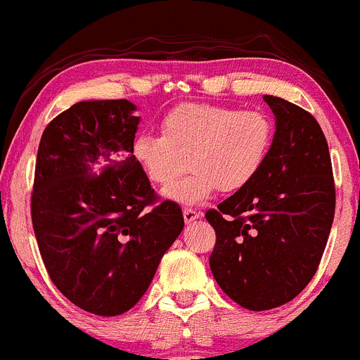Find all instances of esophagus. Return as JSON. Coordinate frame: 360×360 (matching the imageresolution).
Returning <instances> with one entry per match:
<instances>
[{
  "label": "esophagus",
  "mask_w": 360,
  "mask_h": 360,
  "mask_svg": "<svg viewBox=\"0 0 360 360\" xmlns=\"http://www.w3.org/2000/svg\"><path fill=\"white\" fill-rule=\"evenodd\" d=\"M183 215H184V222L186 224H191V222H195V220L201 219V212L193 210V208H184Z\"/></svg>",
  "instance_id": "1"
}]
</instances>
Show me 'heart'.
Listing matches in <instances>:
<instances>
[{
    "mask_svg": "<svg viewBox=\"0 0 360 360\" xmlns=\"http://www.w3.org/2000/svg\"><path fill=\"white\" fill-rule=\"evenodd\" d=\"M162 135L143 131L133 140V157L150 183L165 186L167 198L195 205L217 189L240 191L252 183L270 155L274 121L262 110L215 104H183L162 120Z\"/></svg>",
    "mask_w": 360,
    "mask_h": 360,
    "instance_id": "obj_1",
    "label": "heart"
}]
</instances>
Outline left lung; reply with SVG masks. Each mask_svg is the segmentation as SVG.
<instances>
[{"mask_svg": "<svg viewBox=\"0 0 360 360\" xmlns=\"http://www.w3.org/2000/svg\"><path fill=\"white\" fill-rule=\"evenodd\" d=\"M263 101L275 114L270 155L251 184L205 215L217 234L212 274L251 311L301 294L318 270L335 215L330 150L318 121L285 98Z\"/></svg>", "mask_w": 360, "mask_h": 360, "instance_id": "1", "label": "left lung"}]
</instances>
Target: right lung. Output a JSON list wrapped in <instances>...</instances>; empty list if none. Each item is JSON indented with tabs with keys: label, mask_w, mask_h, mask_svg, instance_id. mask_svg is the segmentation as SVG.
<instances>
[{
	"label": "right lung",
	"mask_w": 360,
	"mask_h": 360,
	"mask_svg": "<svg viewBox=\"0 0 360 360\" xmlns=\"http://www.w3.org/2000/svg\"><path fill=\"white\" fill-rule=\"evenodd\" d=\"M136 105L84 101L47 124L35 160L32 225L46 270L80 309L117 316L148 289L184 227L181 207L157 202L131 147Z\"/></svg>",
	"instance_id": "right-lung-1"
}]
</instances>
